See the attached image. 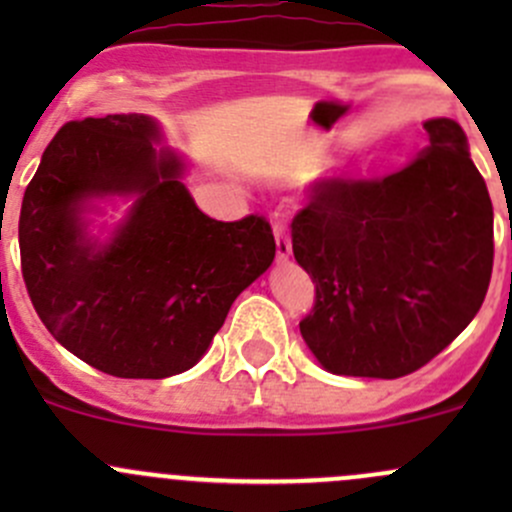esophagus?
<instances>
[{
	"mask_svg": "<svg viewBox=\"0 0 512 512\" xmlns=\"http://www.w3.org/2000/svg\"><path fill=\"white\" fill-rule=\"evenodd\" d=\"M275 240H277V260L285 262L292 255V237H289L287 225L282 220L275 223Z\"/></svg>",
	"mask_w": 512,
	"mask_h": 512,
	"instance_id": "34e87169",
	"label": "esophagus"
}]
</instances>
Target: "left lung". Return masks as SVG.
<instances>
[{"mask_svg": "<svg viewBox=\"0 0 512 512\" xmlns=\"http://www.w3.org/2000/svg\"><path fill=\"white\" fill-rule=\"evenodd\" d=\"M384 178H322L292 220L294 260L314 282L299 322L332 374L399 379L476 317L493 272V203L451 118Z\"/></svg>", "mask_w": 512, "mask_h": 512, "instance_id": "1", "label": "left lung"}]
</instances>
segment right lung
I'll return each instance as SVG.
<instances>
[{"label": "right lung", "mask_w": 512, "mask_h": 512, "mask_svg": "<svg viewBox=\"0 0 512 512\" xmlns=\"http://www.w3.org/2000/svg\"><path fill=\"white\" fill-rule=\"evenodd\" d=\"M141 113L69 121L22 200L19 252L29 297L61 347L118 379H165L208 352L232 302L275 260L262 215L213 220L156 153ZM136 194L108 246L85 235V200Z\"/></svg>", "instance_id": "1"}]
</instances>
